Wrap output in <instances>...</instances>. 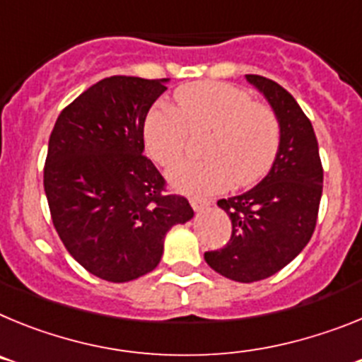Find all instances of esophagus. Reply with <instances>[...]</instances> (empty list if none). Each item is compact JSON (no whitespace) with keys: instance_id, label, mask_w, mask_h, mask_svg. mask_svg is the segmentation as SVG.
<instances>
[{"instance_id":"esophagus-1","label":"esophagus","mask_w":362,"mask_h":362,"mask_svg":"<svg viewBox=\"0 0 362 362\" xmlns=\"http://www.w3.org/2000/svg\"><path fill=\"white\" fill-rule=\"evenodd\" d=\"M190 204H192V209L196 210V212H203L210 203L206 199H199V197H190Z\"/></svg>"}]
</instances>
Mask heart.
I'll return each instance as SVG.
<instances>
[{"instance_id": "b5f03b06", "label": "heart", "mask_w": 362, "mask_h": 362, "mask_svg": "<svg viewBox=\"0 0 362 362\" xmlns=\"http://www.w3.org/2000/svg\"><path fill=\"white\" fill-rule=\"evenodd\" d=\"M209 132L199 161H183L168 172L172 187L209 196L230 185L252 187L270 172L281 146V123L270 107L254 103L243 88L217 81L185 85L174 107H153L143 127L146 152L161 166L183 156L188 134Z\"/></svg>"}]
</instances>
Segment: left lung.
<instances>
[{
	"mask_svg": "<svg viewBox=\"0 0 362 362\" xmlns=\"http://www.w3.org/2000/svg\"><path fill=\"white\" fill-rule=\"evenodd\" d=\"M246 81L267 98L281 123L276 163L257 187L217 204L232 221V235L204 261L239 283L267 279L300 254L317 223L322 165L317 137L290 92L272 79L248 74Z\"/></svg>",
	"mask_w": 362,
	"mask_h": 362,
	"instance_id": "8db88e82",
	"label": "left lung"
}]
</instances>
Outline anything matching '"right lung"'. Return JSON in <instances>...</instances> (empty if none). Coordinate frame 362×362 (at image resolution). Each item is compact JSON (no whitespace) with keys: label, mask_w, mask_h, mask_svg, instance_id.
<instances>
[{"label":"right lung","mask_w":362,"mask_h":362,"mask_svg":"<svg viewBox=\"0 0 362 362\" xmlns=\"http://www.w3.org/2000/svg\"><path fill=\"white\" fill-rule=\"evenodd\" d=\"M168 79L112 76L57 117L43 185L54 228L85 270L110 283L158 267L166 232L194 217L143 156V127Z\"/></svg>","instance_id":"right-lung-1"}]
</instances>
